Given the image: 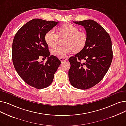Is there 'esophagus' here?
Masks as SVG:
<instances>
[{
    "instance_id": "34e87169",
    "label": "esophagus",
    "mask_w": 126,
    "mask_h": 126,
    "mask_svg": "<svg viewBox=\"0 0 126 126\" xmlns=\"http://www.w3.org/2000/svg\"><path fill=\"white\" fill-rule=\"evenodd\" d=\"M60 60L62 62L67 60V59L66 58H60Z\"/></svg>"
}]
</instances>
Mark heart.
<instances>
[{
  "label": "heart",
  "mask_w": 126,
  "mask_h": 126,
  "mask_svg": "<svg viewBox=\"0 0 126 126\" xmlns=\"http://www.w3.org/2000/svg\"><path fill=\"white\" fill-rule=\"evenodd\" d=\"M60 36L67 37L64 46H58L51 50L52 54L59 58L66 57L74 50H81L86 43L87 36L84 32H79L76 26L70 23H66L59 28ZM59 39L58 33L54 29H51L46 33L45 40L48 45L56 46Z\"/></svg>",
  "instance_id": "1"
}]
</instances>
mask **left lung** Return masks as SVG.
<instances>
[{"instance_id": "8db88e82", "label": "left lung", "mask_w": 126, "mask_h": 126, "mask_svg": "<svg viewBox=\"0 0 126 126\" xmlns=\"http://www.w3.org/2000/svg\"><path fill=\"white\" fill-rule=\"evenodd\" d=\"M74 22L84 26L87 40L80 52L69 58L68 78L72 86L87 89L100 82L110 66L113 58L111 40L108 33L94 20Z\"/></svg>"}]
</instances>
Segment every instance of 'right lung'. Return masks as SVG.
<instances>
[{
  "label": "right lung",
  "instance_id": "right-lung-1",
  "mask_svg": "<svg viewBox=\"0 0 126 126\" xmlns=\"http://www.w3.org/2000/svg\"><path fill=\"white\" fill-rule=\"evenodd\" d=\"M59 23L34 19L25 23L16 32L12 44V60L19 76L28 85L43 89L51 84L61 62L49 56L45 35ZM48 58L45 63L39 57Z\"/></svg>",
  "mask_w": 126,
  "mask_h": 126
}]
</instances>
